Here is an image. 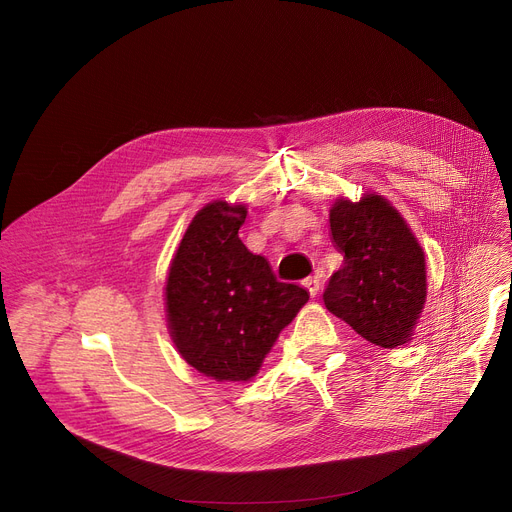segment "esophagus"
<instances>
[{"mask_svg":"<svg viewBox=\"0 0 512 512\" xmlns=\"http://www.w3.org/2000/svg\"><path fill=\"white\" fill-rule=\"evenodd\" d=\"M305 286H307V290H309L311 297H315V294H319V288H321V280H319V276H309V278L305 280Z\"/></svg>","mask_w":512,"mask_h":512,"instance_id":"obj_1","label":"esophagus"}]
</instances>
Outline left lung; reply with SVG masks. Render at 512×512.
Returning <instances> with one entry per match:
<instances>
[{
	"label": "left lung",
	"instance_id": "left-lung-1",
	"mask_svg": "<svg viewBox=\"0 0 512 512\" xmlns=\"http://www.w3.org/2000/svg\"><path fill=\"white\" fill-rule=\"evenodd\" d=\"M332 242L344 263L324 292L330 313L375 346L411 340L427 297L425 255L400 213L380 195L330 209Z\"/></svg>",
	"mask_w": 512,
	"mask_h": 512
}]
</instances>
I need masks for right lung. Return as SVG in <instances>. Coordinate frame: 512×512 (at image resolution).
Segmentation results:
<instances>
[{"mask_svg": "<svg viewBox=\"0 0 512 512\" xmlns=\"http://www.w3.org/2000/svg\"><path fill=\"white\" fill-rule=\"evenodd\" d=\"M247 207L213 201L188 224L166 282V313L182 359L218 382H247L309 301L238 238Z\"/></svg>", "mask_w": 512, "mask_h": 512, "instance_id": "right-lung-1", "label": "right lung"}]
</instances>
